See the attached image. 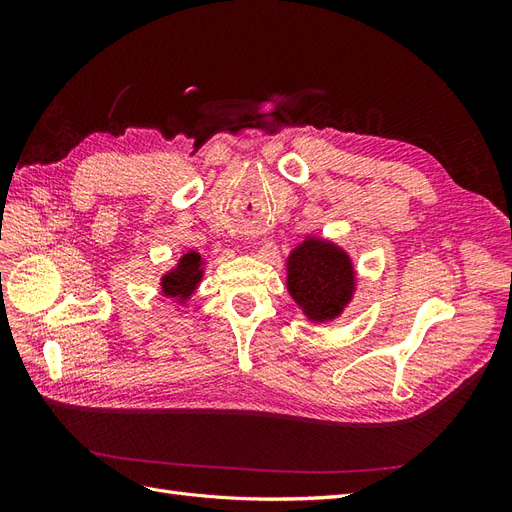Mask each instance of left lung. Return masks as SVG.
Masks as SVG:
<instances>
[{"label":"left lung","mask_w":512,"mask_h":512,"mask_svg":"<svg viewBox=\"0 0 512 512\" xmlns=\"http://www.w3.org/2000/svg\"><path fill=\"white\" fill-rule=\"evenodd\" d=\"M286 286L309 320H333L342 314L354 292L350 256L329 241L309 237L288 256Z\"/></svg>","instance_id":"obj_1"}]
</instances>
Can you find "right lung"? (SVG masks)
<instances>
[{
	"mask_svg": "<svg viewBox=\"0 0 512 512\" xmlns=\"http://www.w3.org/2000/svg\"><path fill=\"white\" fill-rule=\"evenodd\" d=\"M203 280V258L196 252L183 254L179 265L162 277V294L170 299L185 301L192 297L198 282Z\"/></svg>",
	"mask_w": 512,
	"mask_h": 512,
	"instance_id": "obj_1",
	"label": "right lung"
}]
</instances>
